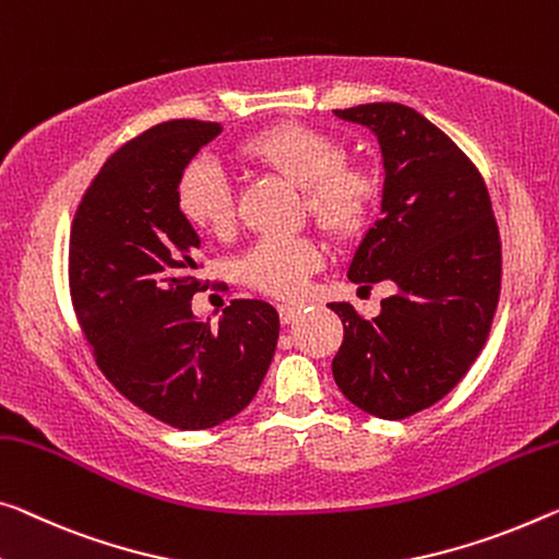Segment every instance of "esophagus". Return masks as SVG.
I'll use <instances>...</instances> for the list:
<instances>
[{"label":"esophagus","mask_w":559,"mask_h":559,"mask_svg":"<svg viewBox=\"0 0 559 559\" xmlns=\"http://www.w3.org/2000/svg\"><path fill=\"white\" fill-rule=\"evenodd\" d=\"M277 309H280V320L285 322V324H289V322L297 320L299 312H302V305H297V302H282V305H277Z\"/></svg>","instance_id":"34e87169"}]
</instances>
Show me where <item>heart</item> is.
I'll list each match as a JSON object with an SVG mask.
<instances>
[{
  "instance_id": "1",
  "label": "heart",
  "mask_w": 559,
  "mask_h": 559,
  "mask_svg": "<svg viewBox=\"0 0 559 559\" xmlns=\"http://www.w3.org/2000/svg\"><path fill=\"white\" fill-rule=\"evenodd\" d=\"M237 159L270 169L302 190L305 212L324 235L347 239L367 225L380 200V175L362 162L345 159L337 136L307 124H274L237 144ZM177 207L202 235L225 239L235 229V194L227 177L207 159H194L177 182ZM322 252L307 237L262 239L239 262L247 285L274 297H295Z\"/></svg>"
}]
</instances>
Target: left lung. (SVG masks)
<instances>
[{
    "label": "left lung",
    "mask_w": 559,
    "mask_h": 559,
    "mask_svg": "<svg viewBox=\"0 0 559 559\" xmlns=\"http://www.w3.org/2000/svg\"><path fill=\"white\" fill-rule=\"evenodd\" d=\"M334 115L372 130L384 165L382 217L347 277L397 292L374 320L330 302L345 324L332 374L367 415L405 419L440 402L483 352L500 299V231L483 175L419 111L374 102Z\"/></svg>",
    "instance_id": "obj_1"
}]
</instances>
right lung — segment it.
Here are the masks:
<instances>
[{
	"instance_id": "add662e5",
	"label": "right lung",
	"mask_w": 559,
	"mask_h": 559,
	"mask_svg": "<svg viewBox=\"0 0 559 559\" xmlns=\"http://www.w3.org/2000/svg\"><path fill=\"white\" fill-rule=\"evenodd\" d=\"M217 122L171 119L102 165L70 235L72 305L92 355L127 400L177 429H207L250 405L277 349L280 314L231 299L217 324L192 312L200 235L177 182Z\"/></svg>"
}]
</instances>
